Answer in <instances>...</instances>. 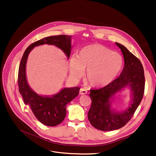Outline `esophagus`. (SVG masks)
I'll return each instance as SVG.
<instances>
[{
	"label": "esophagus",
	"mask_w": 156,
	"mask_h": 156,
	"mask_svg": "<svg viewBox=\"0 0 156 156\" xmlns=\"http://www.w3.org/2000/svg\"><path fill=\"white\" fill-rule=\"evenodd\" d=\"M80 94L81 95H84V94H87V90L84 88H81L80 90Z\"/></svg>",
	"instance_id": "obj_1"
}]
</instances>
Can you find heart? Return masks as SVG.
I'll use <instances>...</instances> for the list:
<instances>
[{"instance_id": "b5f03b06", "label": "heart", "mask_w": 156, "mask_h": 156, "mask_svg": "<svg viewBox=\"0 0 156 156\" xmlns=\"http://www.w3.org/2000/svg\"><path fill=\"white\" fill-rule=\"evenodd\" d=\"M122 65L123 59L121 54L102 45L95 44L83 47L77 56L71 57L69 71L73 77L78 79L87 69L88 82L94 87H102L118 76Z\"/></svg>"}]
</instances>
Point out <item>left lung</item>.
I'll use <instances>...</instances> for the list:
<instances>
[{"instance_id":"1","label":"left lung","mask_w":156,"mask_h":156,"mask_svg":"<svg viewBox=\"0 0 156 156\" xmlns=\"http://www.w3.org/2000/svg\"><path fill=\"white\" fill-rule=\"evenodd\" d=\"M116 44L123 55V69L111 83L100 89L90 90V93L92 104L88 112V120L94 128L105 132L123 127L131 119L141 102L145 89L144 71L140 61L124 45ZM127 87L131 92V102L128 108L117 112L112 108L113 96Z\"/></svg>"}]
</instances>
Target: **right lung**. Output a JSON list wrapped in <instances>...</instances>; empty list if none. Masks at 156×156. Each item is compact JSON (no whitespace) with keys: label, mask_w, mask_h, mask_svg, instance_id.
Wrapping results in <instances>:
<instances>
[{"label":"right lung","mask_w":156,"mask_h":156,"mask_svg":"<svg viewBox=\"0 0 156 156\" xmlns=\"http://www.w3.org/2000/svg\"><path fill=\"white\" fill-rule=\"evenodd\" d=\"M71 36L65 35L44 38L33 43L26 49L20 62L18 71L20 93L24 104L30 106L37 119L46 126H57L64 119L66 115V105L78 96L80 88H64L52 96L37 94L30 88L27 80L26 65L28 57L35 47L48 44L59 48L69 59L71 51Z\"/></svg>","instance_id":"obj_1"}]
</instances>
